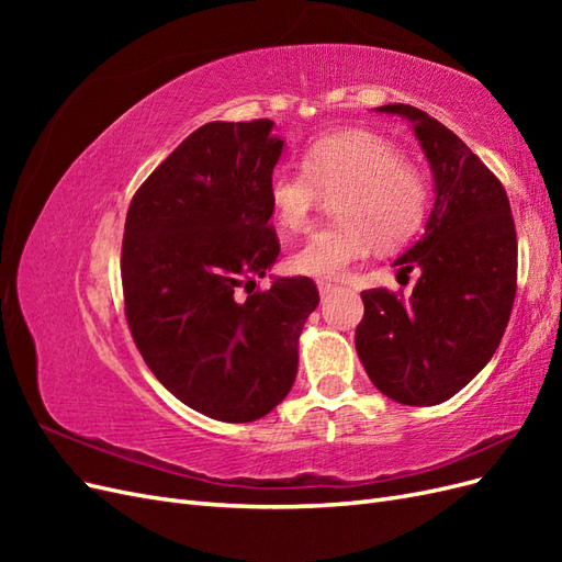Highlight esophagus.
<instances>
[{
  "instance_id": "1",
  "label": "esophagus",
  "mask_w": 562,
  "mask_h": 562,
  "mask_svg": "<svg viewBox=\"0 0 562 562\" xmlns=\"http://www.w3.org/2000/svg\"><path fill=\"white\" fill-rule=\"evenodd\" d=\"M316 285H318V293H321L323 297L330 295V293L335 291V288H337L335 283H330V281H323V279H321V281H316Z\"/></svg>"
}]
</instances>
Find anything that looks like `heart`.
Returning <instances> with one entry per match:
<instances>
[{
	"label": "heart",
	"mask_w": 562,
	"mask_h": 562,
	"mask_svg": "<svg viewBox=\"0 0 562 562\" xmlns=\"http://www.w3.org/2000/svg\"><path fill=\"white\" fill-rule=\"evenodd\" d=\"M304 166L279 164L267 180L271 215L283 229H304L321 192H337V223L316 229L291 255L297 274L337 279L375 246H396L419 229L429 206L422 173L401 151L366 131L323 135L304 149Z\"/></svg>",
	"instance_id": "1"
}]
</instances>
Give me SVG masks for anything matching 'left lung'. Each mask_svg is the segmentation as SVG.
I'll return each mask as SVG.
<instances>
[{
	"label": "left lung",
	"mask_w": 562,
	"mask_h": 562,
	"mask_svg": "<svg viewBox=\"0 0 562 562\" xmlns=\"http://www.w3.org/2000/svg\"><path fill=\"white\" fill-rule=\"evenodd\" d=\"M415 128L434 173V209L422 239L394 262L419 269L413 295L363 291L356 351L370 382L403 405L452 398L497 351L514 310L518 239L502 182L427 112L382 105Z\"/></svg>",
	"instance_id": "obj_1"
}]
</instances>
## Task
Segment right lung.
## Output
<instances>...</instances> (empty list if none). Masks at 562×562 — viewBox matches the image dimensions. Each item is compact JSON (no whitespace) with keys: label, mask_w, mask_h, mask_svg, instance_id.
Returning <instances> with one entry per match:
<instances>
[{"label":"right lung","mask_w":562,"mask_h":562,"mask_svg":"<svg viewBox=\"0 0 562 562\" xmlns=\"http://www.w3.org/2000/svg\"><path fill=\"white\" fill-rule=\"evenodd\" d=\"M274 122H211L135 192L122 283L135 347L155 378L220 422L260 419L297 375V339L316 310L307 277L255 281L279 258L267 180L283 140Z\"/></svg>","instance_id":"obj_1"}]
</instances>
